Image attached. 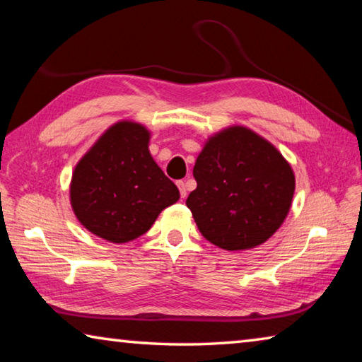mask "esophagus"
<instances>
[{
  "mask_svg": "<svg viewBox=\"0 0 362 362\" xmlns=\"http://www.w3.org/2000/svg\"><path fill=\"white\" fill-rule=\"evenodd\" d=\"M177 187H179V192H180V196L183 199L187 198V185H185V182L183 180H179L177 182Z\"/></svg>",
  "mask_w": 362,
  "mask_h": 362,
  "instance_id": "34e87169",
  "label": "esophagus"
}]
</instances>
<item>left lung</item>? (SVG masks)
Instances as JSON below:
<instances>
[{"mask_svg": "<svg viewBox=\"0 0 362 362\" xmlns=\"http://www.w3.org/2000/svg\"><path fill=\"white\" fill-rule=\"evenodd\" d=\"M193 175L198 185L188 196V209L201 235L225 250L268 241L286 220L296 192V175L276 146L238 124L207 137Z\"/></svg>", "mask_w": 362, "mask_h": 362, "instance_id": "1", "label": "left lung"}]
</instances>
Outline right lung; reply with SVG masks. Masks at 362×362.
Segmentation results:
<instances>
[{"mask_svg": "<svg viewBox=\"0 0 362 362\" xmlns=\"http://www.w3.org/2000/svg\"><path fill=\"white\" fill-rule=\"evenodd\" d=\"M150 139L151 132L140 122L118 121L73 169L71 209L78 222L102 240H137L180 198L179 188L153 159Z\"/></svg>", "mask_w": 362, "mask_h": 362, "instance_id": "1", "label": "right lung"}]
</instances>
